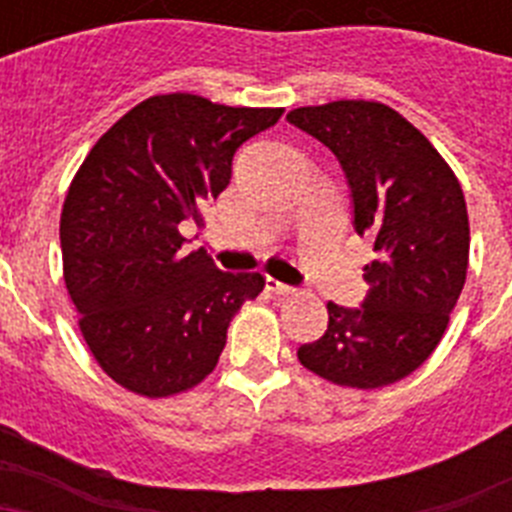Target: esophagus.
I'll list each match as a JSON object with an SVG mask.
<instances>
[{"instance_id":"esophagus-1","label":"esophagus","mask_w":512,"mask_h":512,"mask_svg":"<svg viewBox=\"0 0 512 512\" xmlns=\"http://www.w3.org/2000/svg\"><path fill=\"white\" fill-rule=\"evenodd\" d=\"M266 287H269L271 292H277V295H292V292H295V287H292V284H284L274 277H266Z\"/></svg>"}]
</instances>
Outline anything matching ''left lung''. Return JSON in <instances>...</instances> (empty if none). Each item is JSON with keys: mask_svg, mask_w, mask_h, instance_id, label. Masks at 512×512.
<instances>
[{"mask_svg": "<svg viewBox=\"0 0 512 512\" xmlns=\"http://www.w3.org/2000/svg\"><path fill=\"white\" fill-rule=\"evenodd\" d=\"M338 158L354 228L374 241L359 307L328 302V330L302 343L305 369L341 387L377 390L413 374L441 341L469 264V217L459 179L418 128L364 99L287 115Z\"/></svg>", "mask_w": 512, "mask_h": 512, "instance_id": "1", "label": "left lung"}]
</instances>
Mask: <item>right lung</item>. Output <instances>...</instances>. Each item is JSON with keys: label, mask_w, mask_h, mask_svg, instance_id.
<instances>
[{"label": "right lung", "mask_w": 512, "mask_h": 512, "mask_svg": "<svg viewBox=\"0 0 512 512\" xmlns=\"http://www.w3.org/2000/svg\"><path fill=\"white\" fill-rule=\"evenodd\" d=\"M284 110L158 94L122 115L84 158L61 212L63 279L94 359L125 390L169 397L217 366L228 325L259 297V271H220L184 251L248 138Z\"/></svg>", "instance_id": "1"}]
</instances>
